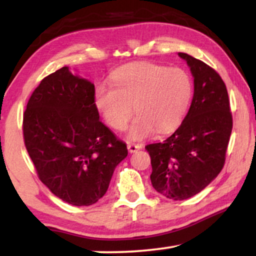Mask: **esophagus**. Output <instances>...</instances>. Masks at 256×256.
Instances as JSON below:
<instances>
[{
  "instance_id": "esophagus-1",
  "label": "esophagus",
  "mask_w": 256,
  "mask_h": 256,
  "mask_svg": "<svg viewBox=\"0 0 256 256\" xmlns=\"http://www.w3.org/2000/svg\"><path fill=\"white\" fill-rule=\"evenodd\" d=\"M127 146H128V150L129 152H138L142 148V144H138V143H132V142H128L127 143Z\"/></svg>"
}]
</instances>
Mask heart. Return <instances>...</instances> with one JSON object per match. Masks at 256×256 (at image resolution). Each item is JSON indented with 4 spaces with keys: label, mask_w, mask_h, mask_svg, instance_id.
I'll list each match as a JSON object with an SVG mask.
<instances>
[{
    "label": "heart",
    "mask_w": 256,
    "mask_h": 256,
    "mask_svg": "<svg viewBox=\"0 0 256 256\" xmlns=\"http://www.w3.org/2000/svg\"><path fill=\"white\" fill-rule=\"evenodd\" d=\"M112 84L96 88V104L112 128L124 130L138 113L129 138L140 140L155 132L174 130L186 114L194 85L186 71L154 62H132L112 76Z\"/></svg>",
    "instance_id": "b5f03b06"
}]
</instances>
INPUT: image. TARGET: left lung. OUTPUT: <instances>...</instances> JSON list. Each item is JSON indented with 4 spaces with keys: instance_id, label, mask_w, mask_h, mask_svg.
<instances>
[{
    "instance_id": "1",
    "label": "left lung",
    "mask_w": 256,
    "mask_h": 256,
    "mask_svg": "<svg viewBox=\"0 0 256 256\" xmlns=\"http://www.w3.org/2000/svg\"><path fill=\"white\" fill-rule=\"evenodd\" d=\"M194 93L186 116L172 135L146 146L152 158L155 190L172 200L194 197L224 168L233 128L228 93L216 70L186 54Z\"/></svg>"
}]
</instances>
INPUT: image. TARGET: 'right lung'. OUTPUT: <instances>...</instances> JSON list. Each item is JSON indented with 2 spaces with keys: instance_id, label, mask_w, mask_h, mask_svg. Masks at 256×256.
I'll use <instances>...</instances> for the list:
<instances>
[{
  "instance_id": "obj_1",
  "label": "right lung",
  "mask_w": 256,
  "mask_h": 256,
  "mask_svg": "<svg viewBox=\"0 0 256 256\" xmlns=\"http://www.w3.org/2000/svg\"><path fill=\"white\" fill-rule=\"evenodd\" d=\"M38 178L62 200L90 206L106 194L127 146L99 120L96 88L62 68L42 80L23 114Z\"/></svg>"
}]
</instances>
